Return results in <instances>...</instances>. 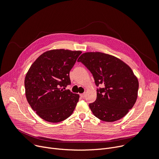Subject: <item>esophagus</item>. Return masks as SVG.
Wrapping results in <instances>:
<instances>
[{
  "instance_id": "34e87169",
  "label": "esophagus",
  "mask_w": 159,
  "mask_h": 159,
  "mask_svg": "<svg viewBox=\"0 0 159 159\" xmlns=\"http://www.w3.org/2000/svg\"><path fill=\"white\" fill-rule=\"evenodd\" d=\"M80 96L82 98H84L85 97V94L84 93V94H80Z\"/></svg>"
}]
</instances>
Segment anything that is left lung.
<instances>
[{"label":"left lung","instance_id":"1","mask_svg":"<svg viewBox=\"0 0 159 159\" xmlns=\"http://www.w3.org/2000/svg\"><path fill=\"white\" fill-rule=\"evenodd\" d=\"M78 62L92 73L97 87V98L89 104L93 115L104 122H112L125 116L138 96L139 81L132 69L122 60L102 52H86Z\"/></svg>","mask_w":159,"mask_h":159}]
</instances>
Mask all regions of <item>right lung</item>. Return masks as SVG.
I'll return each instance as SVG.
<instances>
[{
    "instance_id": "right-lung-1",
    "label": "right lung",
    "mask_w": 159,
    "mask_h": 159,
    "mask_svg": "<svg viewBox=\"0 0 159 159\" xmlns=\"http://www.w3.org/2000/svg\"><path fill=\"white\" fill-rule=\"evenodd\" d=\"M81 54L64 49L49 50L28 70L25 80L26 99L45 121L60 122L72 114L80 96L64 89L71 84L69 73Z\"/></svg>"
}]
</instances>
